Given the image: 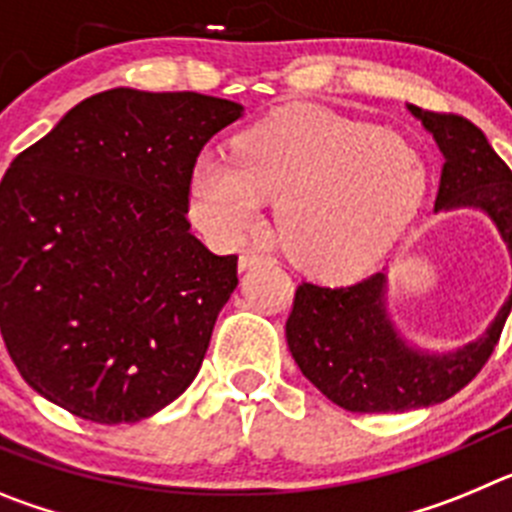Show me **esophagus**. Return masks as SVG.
<instances>
[{
	"instance_id": "34e87169",
	"label": "esophagus",
	"mask_w": 512,
	"mask_h": 512,
	"mask_svg": "<svg viewBox=\"0 0 512 512\" xmlns=\"http://www.w3.org/2000/svg\"><path fill=\"white\" fill-rule=\"evenodd\" d=\"M269 259H271V256H269V251H266V248L251 246V248H246V251L241 253V259H238V269L246 271V269H251V266L261 264V261H269Z\"/></svg>"
}]
</instances>
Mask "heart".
Here are the masks:
<instances>
[{"label":"heart","instance_id":"b5f03b06","mask_svg":"<svg viewBox=\"0 0 512 512\" xmlns=\"http://www.w3.org/2000/svg\"><path fill=\"white\" fill-rule=\"evenodd\" d=\"M428 189L418 148L318 104H292L238 135L233 156L202 153L192 215L223 243L259 228L264 200L295 264L318 277L364 274L413 225Z\"/></svg>","mask_w":512,"mask_h":512}]
</instances>
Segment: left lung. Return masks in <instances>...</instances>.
I'll return each mask as SVG.
<instances>
[{"instance_id":"1","label":"left lung","mask_w":512,"mask_h":512,"mask_svg":"<svg viewBox=\"0 0 512 512\" xmlns=\"http://www.w3.org/2000/svg\"><path fill=\"white\" fill-rule=\"evenodd\" d=\"M443 153L433 210L485 212L512 259V171L485 133L459 115L408 104ZM387 271L351 287L302 282L287 318V346L300 372L330 402L351 413L431 408L467 387L495 351L512 310V289L495 320L454 351H428L405 338L387 307Z\"/></svg>"}]
</instances>
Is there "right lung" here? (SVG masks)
I'll use <instances>...</instances> for the list:
<instances>
[{"mask_svg":"<svg viewBox=\"0 0 512 512\" xmlns=\"http://www.w3.org/2000/svg\"><path fill=\"white\" fill-rule=\"evenodd\" d=\"M243 115L117 87L71 107L0 182V330L22 379L92 423L164 410L200 372L238 256L187 220L194 161Z\"/></svg>","mask_w":512,"mask_h":512,"instance_id":"1","label":"right lung"}]
</instances>
